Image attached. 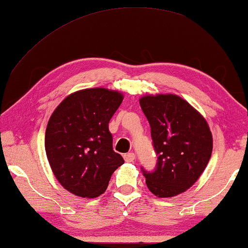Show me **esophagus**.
<instances>
[{
    "instance_id": "34e87169",
    "label": "esophagus",
    "mask_w": 248,
    "mask_h": 248,
    "mask_svg": "<svg viewBox=\"0 0 248 248\" xmlns=\"http://www.w3.org/2000/svg\"><path fill=\"white\" fill-rule=\"evenodd\" d=\"M134 159H135V155L133 152H128V154L124 155V160L126 162H133Z\"/></svg>"
}]
</instances>
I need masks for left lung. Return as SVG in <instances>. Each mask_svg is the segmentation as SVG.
Instances as JSON below:
<instances>
[{"mask_svg":"<svg viewBox=\"0 0 248 248\" xmlns=\"http://www.w3.org/2000/svg\"><path fill=\"white\" fill-rule=\"evenodd\" d=\"M140 106L158 155L155 170L142 168L145 184L158 198H172L204 171L212 154L211 131L204 117L176 94H149L141 98Z\"/></svg>","mask_w":248,"mask_h":248,"instance_id":"8db88e82","label":"left lung"}]
</instances>
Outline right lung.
Returning a JSON list of instances; mask_svg holds the SVG:
<instances>
[{
	"label": "right lung",
	"mask_w": 248,
	"mask_h": 248,
	"mask_svg": "<svg viewBox=\"0 0 248 248\" xmlns=\"http://www.w3.org/2000/svg\"><path fill=\"white\" fill-rule=\"evenodd\" d=\"M123 94L105 88L77 91L53 111L45 134L50 168L64 188L81 198L106 191L116 169L124 164L113 150L108 123Z\"/></svg>",
	"instance_id": "add662e5"
}]
</instances>
